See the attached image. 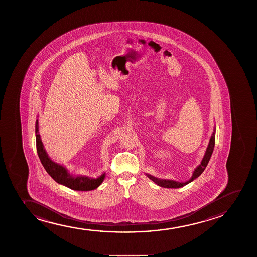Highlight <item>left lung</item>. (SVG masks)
I'll return each instance as SVG.
<instances>
[{
  "label": "left lung",
  "instance_id": "left-lung-1",
  "mask_svg": "<svg viewBox=\"0 0 257 257\" xmlns=\"http://www.w3.org/2000/svg\"><path fill=\"white\" fill-rule=\"evenodd\" d=\"M214 145H215V130H214V132L212 133V137L210 139L209 144H208V147L207 148V152H206V154L204 156L203 160L201 161V165H199L197 168L195 169L194 173H193V176H192L191 178L188 182L179 183V182H176V181L163 180V179H159V178L153 177L151 175H148V177L150 178L151 180L154 181V183H157L159 186L163 187V188L178 189V188H181V187L185 186L186 184L191 183L192 181L195 180V178H197L203 172L204 170L206 169L207 164L209 162L210 158L212 156Z\"/></svg>",
  "mask_w": 257,
  "mask_h": 257
}]
</instances>
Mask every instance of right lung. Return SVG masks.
Returning <instances> with one entry per match:
<instances>
[{"label": "right lung", "instance_id": "1", "mask_svg": "<svg viewBox=\"0 0 257 257\" xmlns=\"http://www.w3.org/2000/svg\"><path fill=\"white\" fill-rule=\"evenodd\" d=\"M36 146H37V152H38V155H39V160L41 161L42 165L45 167V171H47L48 174L50 175L56 183L62 184V185L67 186L69 189H74V190L89 191V190L97 189L104 179V174L96 179L87 177H82V176L76 177H72L63 166L57 165L50 160L45 152L41 139H40L38 120L36 121Z\"/></svg>", "mask_w": 257, "mask_h": 257}]
</instances>
